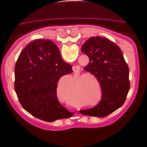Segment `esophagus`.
Segmentation results:
<instances>
[{
  "label": "esophagus",
  "instance_id": "1",
  "mask_svg": "<svg viewBox=\"0 0 147 147\" xmlns=\"http://www.w3.org/2000/svg\"><path fill=\"white\" fill-rule=\"evenodd\" d=\"M78 69H79V68L77 66H74L73 67V70L75 71V72H76V71H77Z\"/></svg>",
  "mask_w": 147,
  "mask_h": 147
}]
</instances>
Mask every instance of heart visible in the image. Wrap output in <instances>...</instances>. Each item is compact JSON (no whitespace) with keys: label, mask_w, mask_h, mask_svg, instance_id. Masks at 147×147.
Instances as JSON below:
<instances>
[{"label":"heart","mask_w":147,"mask_h":147,"mask_svg":"<svg viewBox=\"0 0 147 147\" xmlns=\"http://www.w3.org/2000/svg\"><path fill=\"white\" fill-rule=\"evenodd\" d=\"M94 78L96 82H98L97 79L91 74L81 75L78 74L75 76L72 85L70 87L66 92V96L67 98L69 104L71 105L77 107L82 99V102L84 106L87 107H93L98 104H90L88 103H94L97 99V84L92 79L88 77ZM67 83L70 84V81L63 82L60 81L59 85L57 88V96L61 98H64V88ZM77 85L79 88L81 87L79 94H77L76 91V87Z\"/></svg>","instance_id":"obj_1"}]
</instances>
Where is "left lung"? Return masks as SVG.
Listing matches in <instances>:
<instances>
[{
    "mask_svg": "<svg viewBox=\"0 0 147 147\" xmlns=\"http://www.w3.org/2000/svg\"><path fill=\"white\" fill-rule=\"evenodd\" d=\"M82 51L90 59L84 70L99 81L102 98L94 107L80 110V113L91 117H106L125 102L130 88L128 65L121 49L107 38L91 37L83 45Z\"/></svg>",
    "mask_w": 147,
    "mask_h": 147,
    "instance_id": "obj_1",
    "label": "left lung"
}]
</instances>
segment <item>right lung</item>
Masks as SVG:
<instances>
[{"mask_svg": "<svg viewBox=\"0 0 147 147\" xmlns=\"http://www.w3.org/2000/svg\"><path fill=\"white\" fill-rule=\"evenodd\" d=\"M72 69L50 40H35L28 44L15 67V90L24 110L47 122L73 116L74 112L61 105L56 94L59 78L72 73Z\"/></svg>", "mask_w": 147, "mask_h": 147, "instance_id": "1", "label": "right lung"}]
</instances>
